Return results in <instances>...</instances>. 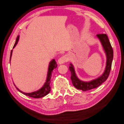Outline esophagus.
<instances>
[{"label": "esophagus", "instance_id": "34e87169", "mask_svg": "<svg viewBox=\"0 0 124 124\" xmlns=\"http://www.w3.org/2000/svg\"><path fill=\"white\" fill-rule=\"evenodd\" d=\"M67 61H68V59H67V58L65 56H62V57H60L59 59H58V63L59 64H64V62H66Z\"/></svg>", "mask_w": 124, "mask_h": 124}]
</instances>
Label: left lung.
<instances>
[{
  "mask_svg": "<svg viewBox=\"0 0 124 124\" xmlns=\"http://www.w3.org/2000/svg\"><path fill=\"white\" fill-rule=\"evenodd\" d=\"M97 37L100 40L104 52L106 54L107 62L105 69L104 73L98 78L88 81V82H85V81L80 80L77 77L74 66L72 64H70L69 69L71 73V79L73 86L78 90L87 91L96 88L107 80L110 74L113 59V50L112 46H111L108 36L106 34H97Z\"/></svg>",
  "mask_w": 124,
  "mask_h": 124,
  "instance_id": "left-lung-1",
  "label": "left lung"
}]
</instances>
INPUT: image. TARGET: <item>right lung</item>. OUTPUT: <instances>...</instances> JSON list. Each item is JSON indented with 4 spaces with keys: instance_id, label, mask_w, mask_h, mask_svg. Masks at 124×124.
<instances>
[{
    "instance_id": "obj_1",
    "label": "right lung",
    "mask_w": 124,
    "mask_h": 124,
    "mask_svg": "<svg viewBox=\"0 0 124 124\" xmlns=\"http://www.w3.org/2000/svg\"><path fill=\"white\" fill-rule=\"evenodd\" d=\"M19 39V36H18L17 38H16V42L13 46V48H15V46H16V44H17ZM12 53H13V50H11V51L10 58V60H11ZM56 67H57V64H56L55 60V59H53L51 62H49V64L47 77H46V80L45 84H44L43 87H42L41 88L39 89V90H38V91H35V92H31V93H25V92H22L21 91H20L19 89L17 88L16 87V88H17V90L19 91V92L23 93V94H25L27 96H29L30 97H32V98H42V97H44L45 96H46V95H47L48 93L50 92V90H51V89H50V79H51V76H52V73L53 70L54 69H55Z\"/></svg>"
}]
</instances>
